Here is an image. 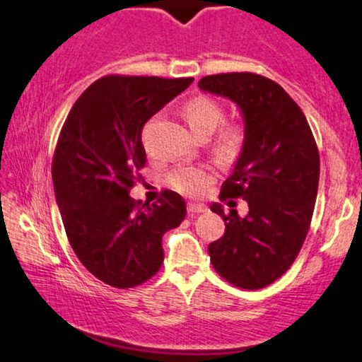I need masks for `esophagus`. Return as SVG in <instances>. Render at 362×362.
I'll use <instances>...</instances> for the list:
<instances>
[{"instance_id": "1", "label": "esophagus", "mask_w": 362, "mask_h": 362, "mask_svg": "<svg viewBox=\"0 0 362 362\" xmlns=\"http://www.w3.org/2000/svg\"><path fill=\"white\" fill-rule=\"evenodd\" d=\"M206 211V206L204 204H194L190 202L189 206H187V212H189V216H195V214H200V212Z\"/></svg>"}]
</instances>
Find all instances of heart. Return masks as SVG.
Wrapping results in <instances>:
<instances>
[{
	"label": "heart",
	"instance_id": "1",
	"mask_svg": "<svg viewBox=\"0 0 362 362\" xmlns=\"http://www.w3.org/2000/svg\"><path fill=\"white\" fill-rule=\"evenodd\" d=\"M184 117L192 133L199 138H207L223 124L224 110L207 95H195L184 104ZM245 129L239 124H226L217 133L214 148L217 153L230 158L236 156L245 145ZM214 178L212 170L206 165H180L167 175L168 185L178 194L199 197Z\"/></svg>",
	"mask_w": 362,
	"mask_h": 362
}]
</instances>
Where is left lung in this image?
<instances>
[{"label":"left lung","mask_w":362,"mask_h":362,"mask_svg":"<svg viewBox=\"0 0 362 362\" xmlns=\"http://www.w3.org/2000/svg\"><path fill=\"white\" fill-rule=\"evenodd\" d=\"M199 87L224 95L245 117V145L221 200L245 199L246 217L221 204L224 236L209 245L212 267L245 290L276 281L302 250L315 207L320 158L307 117L280 84L252 72L202 77Z\"/></svg>","instance_id":"1"}]
</instances>
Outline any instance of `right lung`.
Here are the masks:
<instances>
[{
    "label": "right lung",
    "instance_id": "1",
    "mask_svg": "<svg viewBox=\"0 0 362 362\" xmlns=\"http://www.w3.org/2000/svg\"><path fill=\"white\" fill-rule=\"evenodd\" d=\"M192 77L106 76L82 93L57 141L52 180L74 252L115 288H133L163 263L162 238L185 219V200L163 190L155 204L129 197L145 167L143 126Z\"/></svg>",
    "mask_w": 362,
    "mask_h": 362
}]
</instances>
